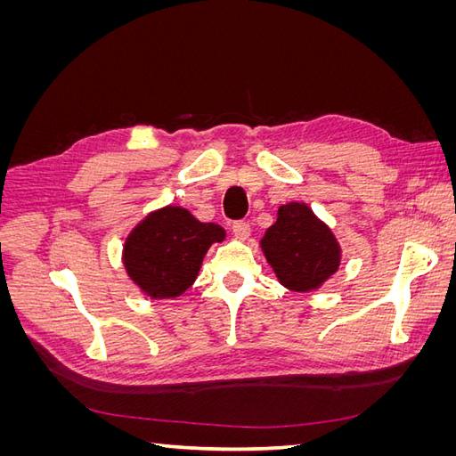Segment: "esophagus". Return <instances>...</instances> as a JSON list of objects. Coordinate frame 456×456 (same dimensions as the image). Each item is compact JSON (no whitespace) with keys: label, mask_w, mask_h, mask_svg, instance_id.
I'll return each mask as SVG.
<instances>
[{"label":"esophagus","mask_w":456,"mask_h":456,"mask_svg":"<svg viewBox=\"0 0 456 456\" xmlns=\"http://www.w3.org/2000/svg\"><path fill=\"white\" fill-rule=\"evenodd\" d=\"M232 232H233V236H236L238 240H247V238L251 236V226L247 224V223H233Z\"/></svg>","instance_id":"34e87169"}]
</instances>
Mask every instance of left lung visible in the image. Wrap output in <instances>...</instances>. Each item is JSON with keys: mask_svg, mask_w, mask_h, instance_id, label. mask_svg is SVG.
Instances as JSON below:
<instances>
[{"mask_svg": "<svg viewBox=\"0 0 456 456\" xmlns=\"http://www.w3.org/2000/svg\"><path fill=\"white\" fill-rule=\"evenodd\" d=\"M260 249L278 281L295 293L317 291L338 272L342 260L335 232L302 201L280 207Z\"/></svg>", "mask_w": 456, "mask_h": 456, "instance_id": "8db88e82", "label": "left lung"}]
</instances>
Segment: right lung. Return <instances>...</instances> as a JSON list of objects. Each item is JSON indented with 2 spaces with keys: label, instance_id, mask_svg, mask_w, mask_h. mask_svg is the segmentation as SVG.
I'll use <instances>...</instances> for the list:
<instances>
[{
  "label": "right lung",
  "instance_id": "right-lung-1",
  "mask_svg": "<svg viewBox=\"0 0 456 456\" xmlns=\"http://www.w3.org/2000/svg\"><path fill=\"white\" fill-rule=\"evenodd\" d=\"M224 240L223 226L201 223L181 205H165L127 233L121 262L127 278L148 298H176L194 285L211 245Z\"/></svg>",
  "mask_w": 456,
  "mask_h": 456
}]
</instances>
